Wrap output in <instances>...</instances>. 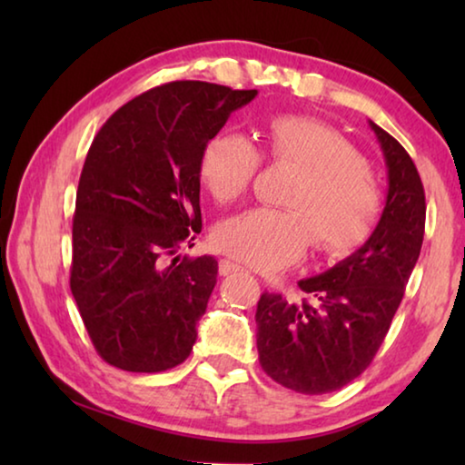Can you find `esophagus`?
<instances>
[{
	"label": "esophagus",
	"mask_w": 465,
	"mask_h": 465,
	"mask_svg": "<svg viewBox=\"0 0 465 465\" xmlns=\"http://www.w3.org/2000/svg\"><path fill=\"white\" fill-rule=\"evenodd\" d=\"M238 271H243L238 262L225 261V258H223L222 262H219V272H222L223 277H227V274H232V272H238Z\"/></svg>",
	"instance_id": "obj_1"
}]
</instances>
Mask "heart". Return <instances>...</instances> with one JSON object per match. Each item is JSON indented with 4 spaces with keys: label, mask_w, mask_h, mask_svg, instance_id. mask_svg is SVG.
<instances>
[{
    "label": "heart",
    "mask_w": 465,
    "mask_h": 465,
    "mask_svg": "<svg viewBox=\"0 0 465 465\" xmlns=\"http://www.w3.org/2000/svg\"><path fill=\"white\" fill-rule=\"evenodd\" d=\"M264 152L295 168L282 204L258 207L219 223L215 246L258 271H279L316 248L342 254L357 248L380 209V186L365 157L341 133L295 114L274 116L264 129ZM261 168V153L240 133H222L204 145L199 178L219 203L248 191Z\"/></svg>",
    "instance_id": "obj_1"
}]
</instances>
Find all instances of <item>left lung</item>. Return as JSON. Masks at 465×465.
Segmentation results:
<instances>
[{
	"label": "left lung",
	"instance_id": "8db88e82",
	"mask_svg": "<svg viewBox=\"0 0 465 465\" xmlns=\"http://www.w3.org/2000/svg\"><path fill=\"white\" fill-rule=\"evenodd\" d=\"M388 163L385 207L369 240L332 269L299 281L313 302L262 293L256 310L258 361L285 388L318 396L365 371L388 334L424 238V188L412 157L369 121Z\"/></svg>",
	"mask_w": 465,
	"mask_h": 465
}]
</instances>
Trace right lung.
Returning a JSON list of instances; mask_svg holds the SVG:
<instances>
[{"label": "right lung", "instance_id": "obj_1", "mask_svg": "<svg viewBox=\"0 0 465 465\" xmlns=\"http://www.w3.org/2000/svg\"><path fill=\"white\" fill-rule=\"evenodd\" d=\"M256 94L170 82L121 106L94 137L75 196L69 285L108 365L157 373L191 355L217 261L168 258L201 233L204 145Z\"/></svg>", "mask_w": 465, "mask_h": 465}]
</instances>
